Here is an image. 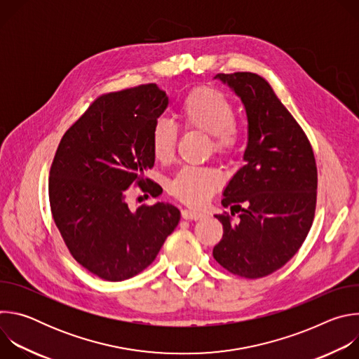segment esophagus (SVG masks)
<instances>
[{"label":"esophagus","mask_w":359,"mask_h":359,"mask_svg":"<svg viewBox=\"0 0 359 359\" xmlns=\"http://www.w3.org/2000/svg\"><path fill=\"white\" fill-rule=\"evenodd\" d=\"M203 217V213L194 210H182V219L184 220H198Z\"/></svg>","instance_id":"34e87169"}]
</instances>
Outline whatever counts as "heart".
Wrapping results in <instances>:
<instances>
[{
  "instance_id": "heart-1",
  "label": "heart",
  "mask_w": 359,
  "mask_h": 359,
  "mask_svg": "<svg viewBox=\"0 0 359 359\" xmlns=\"http://www.w3.org/2000/svg\"><path fill=\"white\" fill-rule=\"evenodd\" d=\"M186 129H196L212 136L213 150L219 156L234 155L243 140V128L236 122V107L220 90L213 88L193 89L179 109ZM177 129L166 119L151 128V155L161 163L175 158ZM222 186V176L208 168H183L169 182V193L191 208H201Z\"/></svg>"
}]
</instances>
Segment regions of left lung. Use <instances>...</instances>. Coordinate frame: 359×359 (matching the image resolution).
<instances>
[{
  "instance_id": "obj_1",
  "label": "left lung",
  "mask_w": 359,
  "mask_h": 359,
  "mask_svg": "<svg viewBox=\"0 0 359 359\" xmlns=\"http://www.w3.org/2000/svg\"><path fill=\"white\" fill-rule=\"evenodd\" d=\"M215 78L241 97L248 142L245 165L223 193L222 204L231 215H216L223 237L213 257L236 276L262 278L292 259L313 226L317 163L309 137L263 76L234 72Z\"/></svg>"
}]
</instances>
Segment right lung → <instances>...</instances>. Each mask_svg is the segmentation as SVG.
<instances>
[{
	"label": "right lung",
	"instance_id": "add662e5",
	"mask_svg": "<svg viewBox=\"0 0 359 359\" xmlns=\"http://www.w3.org/2000/svg\"><path fill=\"white\" fill-rule=\"evenodd\" d=\"M166 92L146 83L97 96L62 136L49 170V204L72 257L107 281L143 271L180 220L169 203L128 206L130 186L159 196L143 177L155 158L151 128L168 107Z\"/></svg>",
	"mask_w": 359,
	"mask_h": 359
}]
</instances>
